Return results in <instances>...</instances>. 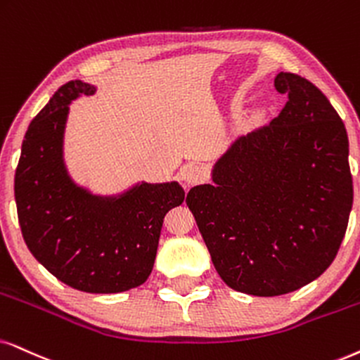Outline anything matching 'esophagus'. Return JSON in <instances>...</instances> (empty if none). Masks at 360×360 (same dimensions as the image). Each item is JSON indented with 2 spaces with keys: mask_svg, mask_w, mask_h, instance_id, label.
Instances as JSON below:
<instances>
[{
  "mask_svg": "<svg viewBox=\"0 0 360 360\" xmlns=\"http://www.w3.org/2000/svg\"><path fill=\"white\" fill-rule=\"evenodd\" d=\"M183 177H184L186 184L194 186V184L202 183V181H206L207 171H206V167H202L201 165H191L188 167H184Z\"/></svg>",
  "mask_w": 360,
  "mask_h": 360,
  "instance_id": "esophagus-1",
  "label": "esophagus"
}]
</instances>
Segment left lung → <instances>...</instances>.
Returning a JSON list of instances; mask_svg holds the SVG:
<instances>
[{
    "mask_svg": "<svg viewBox=\"0 0 360 360\" xmlns=\"http://www.w3.org/2000/svg\"><path fill=\"white\" fill-rule=\"evenodd\" d=\"M279 116L236 139L212 166V183L186 202L212 264L231 289L282 295L334 261L352 209L347 131L321 89L279 72Z\"/></svg>",
    "mask_w": 360,
    "mask_h": 360,
    "instance_id": "obj_1",
    "label": "left lung"
}]
</instances>
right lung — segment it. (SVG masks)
Returning <instances> with one entry per match:
<instances>
[{"label":"right lung","instance_id":"add662e5","mask_svg":"<svg viewBox=\"0 0 360 360\" xmlns=\"http://www.w3.org/2000/svg\"><path fill=\"white\" fill-rule=\"evenodd\" d=\"M96 93L76 79L63 84L28 126L15 174L22 238L36 261L72 289L116 294L146 282L162 219L184 201L171 183H138L116 195L93 194L71 179L63 158L70 104Z\"/></svg>","mask_w":360,"mask_h":360}]
</instances>
